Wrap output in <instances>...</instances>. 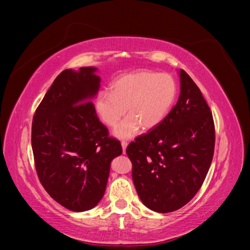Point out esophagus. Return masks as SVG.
Wrapping results in <instances>:
<instances>
[{
  "instance_id": "esophagus-1",
  "label": "esophagus",
  "mask_w": 250,
  "mask_h": 250,
  "mask_svg": "<svg viewBox=\"0 0 250 250\" xmlns=\"http://www.w3.org/2000/svg\"><path fill=\"white\" fill-rule=\"evenodd\" d=\"M121 145H122V148H123V152H124V154L126 153V148H127V146H128V143L127 142H122L121 143Z\"/></svg>"
}]
</instances>
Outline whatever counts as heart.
Masks as SVG:
<instances>
[{
	"label": "heart",
	"mask_w": 250,
	"mask_h": 250,
	"mask_svg": "<svg viewBox=\"0 0 250 250\" xmlns=\"http://www.w3.org/2000/svg\"><path fill=\"white\" fill-rule=\"evenodd\" d=\"M176 83L169 74L135 71L124 74L111 83L110 92L101 90L95 100V110L109 127L127 111L128 117L113 130L121 140L134 138L144 130H151L167 116L175 101ZM127 110H125V108Z\"/></svg>",
	"instance_id": "b5f03b06"
}]
</instances>
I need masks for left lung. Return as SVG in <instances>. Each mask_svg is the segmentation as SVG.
Wrapping results in <instances>:
<instances>
[{
    "instance_id": "1",
    "label": "left lung",
    "mask_w": 250,
    "mask_h": 250,
    "mask_svg": "<svg viewBox=\"0 0 250 250\" xmlns=\"http://www.w3.org/2000/svg\"><path fill=\"white\" fill-rule=\"evenodd\" d=\"M177 73L180 94L175 106L126 149L140 199L163 214L183 208L199 191L215 148L208 105L192 78L184 70Z\"/></svg>"
}]
</instances>
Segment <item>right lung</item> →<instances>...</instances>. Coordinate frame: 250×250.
Listing matches in <instances>:
<instances>
[{
	"mask_svg": "<svg viewBox=\"0 0 250 250\" xmlns=\"http://www.w3.org/2000/svg\"><path fill=\"white\" fill-rule=\"evenodd\" d=\"M95 66L66 69L53 82L32 122V150L40 181L65 208H95L106 190L110 163L122 154L93 104L101 78Z\"/></svg>",
	"mask_w": 250,
	"mask_h": 250,
	"instance_id": "add662e5",
	"label": "right lung"
}]
</instances>
